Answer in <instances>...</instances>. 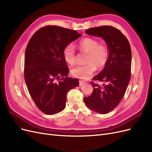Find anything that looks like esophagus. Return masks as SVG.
Listing matches in <instances>:
<instances>
[{
  "instance_id": "esophagus-1",
  "label": "esophagus",
  "mask_w": 152,
  "mask_h": 152,
  "mask_svg": "<svg viewBox=\"0 0 152 152\" xmlns=\"http://www.w3.org/2000/svg\"><path fill=\"white\" fill-rule=\"evenodd\" d=\"M86 83V82L85 81H84V80H79V86H80L85 84Z\"/></svg>"
}]
</instances>
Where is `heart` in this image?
Instances as JSON below:
<instances>
[{"label": "heart", "instance_id": "b5f03b06", "mask_svg": "<svg viewBox=\"0 0 152 152\" xmlns=\"http://www.w3.org/2000/svg\"><path fill=\"white\" fill-rule=\"evenodd\" d=\"M78 46L86 53H88L86 61L83 65H77L73 67L72 74L81 79H87L91 77L96 70V68L100 70L107 64L109 58V49L104 44H99L96 39L86 37L78 43ZM63 56L65 61L70 65L75 63L76 55L75 48L72 44H68L64 49Z\"/></svg>", "mask_w": 152, "mask_h": 152}]
</instances>
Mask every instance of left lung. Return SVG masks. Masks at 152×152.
<instances>
[{
  "label": "left lung",
  "mask_w": 152,
  "mask_h": 152,
  "mask_svg": "<svg viewBox=\"0 0 152 152\" xmlns=\"http://www.w3.org/2000/svg\"><path fill=\"white\" fill-rule=\"evenodd\" d=\"M86 33L103 38L109 49V58L103 70L94 77L99 85L91 82L93 93L85 97L84 103L93 111L106 114L116 108L126 93L131 79V49L126 37L121 30L112 26L91 28Z\"/></svg>",
  "instance_id": "8db88e82"
}]
</instances>
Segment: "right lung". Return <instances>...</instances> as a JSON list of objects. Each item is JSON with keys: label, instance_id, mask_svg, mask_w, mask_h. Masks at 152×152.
Segmentation results:
<instances>
[{"label": "right lung", "instance_id": "obj_1", "mask_svg": "<svg viewBox=\"0 0 152 152\" xmlns=\"http://www.w3.org/2000/svg\"><path fill=\"white\" fill-rule=\"evenodd\" d=\"M81 35L75 30L48 25L37 31L27 44L25 82L35 104L45 114H56L65 109L67 93L79 86V79L66 76L69 68L63 51Z\"/></svg>", "mask_w": 152, "mask_h": 152}]
</instances>
